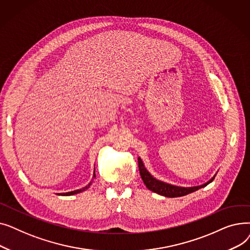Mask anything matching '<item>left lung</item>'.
<instances>
[{"label": "left lung", "mask_w": 250, "mask_h": 250, "mask_svg": "<svg viewBox=\"0 0 250 250\" xmlns=\"http://www.w3.org/2000/svg\"><path fill=\"white\" fill-rule=\"evenodd\" d=\"M138 163H139V170H140L141 177H142L144 183H145V186L147 187V188L156 193H158V194L167 196V198H178V196H183V195H187L188 193H191L202 188L207 187L208 183H211L215 178V176H214L212 179H209L208 182H206L205 185H202L199 187H192V188L176 187V186L169 185V183L163 182L161 180H158L155 177H153L148 170L146 169L145 165H144L140 157L138 158Z\"/></svg>", "instance_id": "obj_1"}]
</instances>
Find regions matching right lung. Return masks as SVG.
<instances>
[{
    "mask_svg": "<svg viewBox=\"0 0 250 250\" xmlns=\"http://www.w3.org/2000/svg\"><path fill=\"white\" fill-rule=\"evenodd\" d=\"M95 177V171H94V174H93V178ZM92 185V181H90L89 182V185L88 186H86L85 188H80V189H77V190H74V191H69V192H63V193H59L60 195H73V194H76V193H79V192H82V191H84V190H86V189H88L89 188H90V186Z\"/></svg>",
    "mask_w": 250,
    "mask_h": 250,
    "instance_id": "1",
    "label": "right lung"
}]
</instances>
